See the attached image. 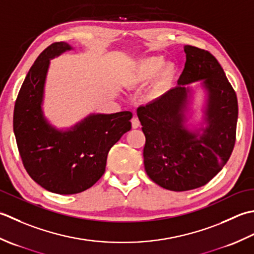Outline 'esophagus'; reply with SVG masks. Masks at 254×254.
Wrapping results in <instances>:
<instances>
[{
	"label": "esophagus",
	"mask_w": 254,
	"mask_h": 254,
	"mask_svg": "<svg viewBox=\"0 0 254 254\" xmlns=\"http://www.w3.org/2000/svg\"><path fill=\"white\" fill-rule=\"evenodd\" d=\"M131 126H132L133 129H136V128H138L139 126H140V122H139V120H138V118H137L136 116H133V117L131 118Z\"/></svg>",
	"instance_id": "34e87169"
}]
</instances>
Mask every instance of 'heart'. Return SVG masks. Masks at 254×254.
Returning a JSON list of instances; mask_svg holds the SVG:
<instances>
[{"mask_svg":"<svg viewBox=\"0 0 254 254\" xmlns=\"http://www.w3.org/2000/svg\"><path fill=\"white\" fill-rule=\"evenodd\" d=\"M164 65V59L161 56L147 57L139 62L136 69L129 75L127 84L129 86H137L146 84L159 75Z\"/></svg>","mask_w":254,"mask_h":254,"instance_id":"b5f03b06","label":"heart"}]
</instances>
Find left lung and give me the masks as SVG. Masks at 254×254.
<instances>
[{
    "instance_id": "obj_1",
    "label": "left lung",
    "mask_w": 254,
    "mask_h": 254,
    "mask_svg": "<svg viewBox=\"0 0 254 254\" xmlns=\"http://www.w3.org/2000/svg\"><path fill=\"white\" fill-rule=\"evenodd\" d=\"M186 62L178 85L138 107L146 136L144 170L165 190L184 192L207 184L228 161L236 142L237 95L219 62L208 51L184 46ZM206 93L205 127L187 128L194 81Z\"/></svg>"
}]
</instances>
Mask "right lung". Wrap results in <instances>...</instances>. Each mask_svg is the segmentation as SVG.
Wrapping results in <instances>:
<instances>
[{"label":"right lung","instance_id":"obj_1","mask_svg":"<svg viewBox=\"0 0 254 254\" xmlns=\"http://www.w3.org/2000/svg\"><path fill=\"white\" fill-rule=\"evenodd\" d=\"M73 47L60 41L46 48L28 71L14 108L13 127L24 167L51 193L70 195L94 185L105 172L108 151L130 130V112L93 113L74 126L58 129L43 104L50 60Z\"/></svg>","mask_w":254,"mask_h":254}]
</instances>
